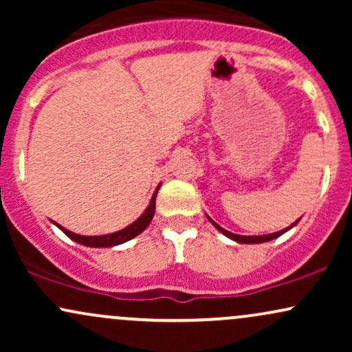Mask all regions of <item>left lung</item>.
<instances>
[{
  "label": "left lung",
  "mask_w": 352,
  "mask_h": 352,
  "mask_svg": "<svg viewBox=\"0 0 352 352\" xmlns=\"http://www.w3.org/2000/svg\"><path fill=\"white\" fill-rule=\"evenodd\" d=\"M210 221H212L213 225H215L217 227V230H220L221 233H223L225 236H228V238H232V240H235V241H238V243H263V241H270V240H273V238H276V236H280V235H283V233L285 232H288L289 228H293L294 225H296V221H294L293 225H289L288 228H285V230H281V232H276V233H270V235H260V236H243V235H235V233H232V232H228V230H225V228H221L220 225H217L215 221L212 220V218H208Z\"/></svg>",
  "instance_id": "1"
}]
</instances>
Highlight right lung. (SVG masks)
Instances as JSON below:
<instances>
[{"label":"right lung","mask_w":352,"mask_h":352,"mask_svg":"<svg viewBox=\"0 0 352 352\" xmlns=\"http://www.w3.org/2000/svg\"><path fill=\"white\" fill-rule=\"evenodd\" d=\"M157 192H159V187H157L155 193H153L151 204H148V207L145 212L140 215L134 223H131L129 227H125L124 230H119V232L116 233H111V235H102V236H84V235H76V233L69 232V230L63 228L60 225L58 227L63 230L64 233H66L67 236L71 238V240L78 241V243L84 245V246H92V248H107V246H114V245H120L124 243V241H129L132 240V238L139 235V233H142L145 228L148 227V223L152 221L153 218V213H155V197H157Z\"/></svg>","instance_id":"right-lung-1"}]
</instances>
